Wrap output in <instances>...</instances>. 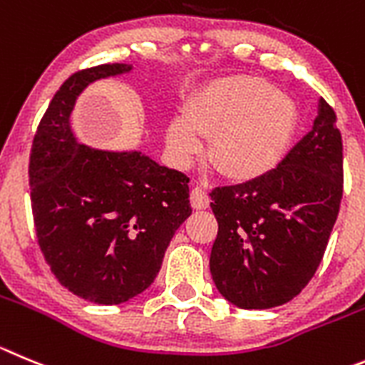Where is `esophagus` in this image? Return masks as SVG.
Here are the masks:
<instances>
[{
	"instance_id": "34e87169",
	"label": "esophagus",
	"mask_w": 365,
	"mask_h": 365,
	"mask_svg": "<svg viewBox=\"0 0 365 365\" xmlns=\"http://www.w3.org/2000/svg\"><path fill=\"white\" fill-rule=\"evenodd\" d=\"M209 194H207V190L203 189V187H194V189L190 190V205H192V209L205 210L207 207H209Z\"/></svg>"
}]
</instances>
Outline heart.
Masks as SVG:
<instances>
[{"label":"heart","mask_w":365,"mask_h":365,"mask_svg":"<svg viewBox=\"0 0 365 365\" xmlns=\"http://www.w3.org/2000/svg\"><path fill=\"white\" fill-rule=\"evenodd\" d=\"M299 111L274 84L230 75L196 88L183 102V117L165 128L173 162L185 167L210 142V158L229 178L248 182L270 175L290 151Z\"/></svg>","instance_id":"b5f03b06"}]
</instances>
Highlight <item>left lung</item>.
<instances>
[{"mask_svg": "<svg viewBox=\"0 0 365 365\" xmlns=\"http://www.w3.org/2000/svg\"><path fill=\"white\" fill-rule=\"evenodd\" d=\"M342 136L321 98L312 131L263 178L210 192L217 236L210 274L243 309L299 295L321 264L342 200Z\"/></svg>", "mask_w": 365, "mask_h": 365, "instance_id": "left-lung-1", "label": "left lung"}]
</instances>
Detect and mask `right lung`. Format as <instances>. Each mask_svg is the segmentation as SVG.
I'll return each mask as SVG.
<instances>
[{
    "instance_id": "add662e5",
    "label": "right lung",
    "mask_w": 365,
    "mask_h": 365,
    "mask_svg": "<svg viewBox=\"0 0 365 365\" xmlns=\"http://www.w3.org/2000/svg\"><path fill=\"white\" fill-rule=\"evenodd\" d=\"M101 64L68 77L41 118L30 153L37 243L57 281L95 304H120L155 281L163 254L190 216L189 178L142 151L77 142L70 115L91 83L129 73Z\"/></svg>"
}]
</instances>
